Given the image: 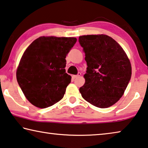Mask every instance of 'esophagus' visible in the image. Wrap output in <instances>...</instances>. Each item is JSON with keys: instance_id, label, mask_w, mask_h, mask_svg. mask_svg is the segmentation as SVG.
Masks as SVG:
<instances>
[{"instance_id": "obj_1", "label": "esophagus", "mask_w": 148, "mask_h": 148, "mask_svg": "<svg viewBox=\"0 0 148 148\" xmlns=\"http://www.w3.org/2000/svg\"><path fill=\"white\" fill-rule=\"evenodd\" d=\"M81 73H78V74L76 75H73V79H76V78H77V77H79V76H81Z\"/></svg>"}]
</instances>
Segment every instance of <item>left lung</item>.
<instances>
[{"label": "left lung", "instance_id": "8db88e82", "mask_svg": "<svg viewBox=\"0 0 148 148\" xmlns=\"http://www.w3.org/2000/svg\"><path fill=\"white\" fill-rule=\"evenodd\" d=\"M87 68L82 97L99 108H108L122 97L130 80V62L122 47L106 35L79 36Z\"/></svg>", "mask_w": 148, "mask_h": 148}]
</instances>
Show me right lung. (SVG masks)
Instances as JSON below:
<instances>
[{
  "instance_id": "obj_1",
  "label": "right lung",
  "mask_w": 148,
  "mask_h": 148,
  "mask_svg": "<svg viewBox=\"0 0 148 148\" xmlns=\"http://www.w3.org/2000/svg\"><path fill=\"white\" fill-rule=\"evenodd\" d=\"M75 38L40 37L27 47L16 71L18 83L26 99L47 108L64 96L71 77L65 72L67 54Z\"/></svg>"
}]
</instances>
